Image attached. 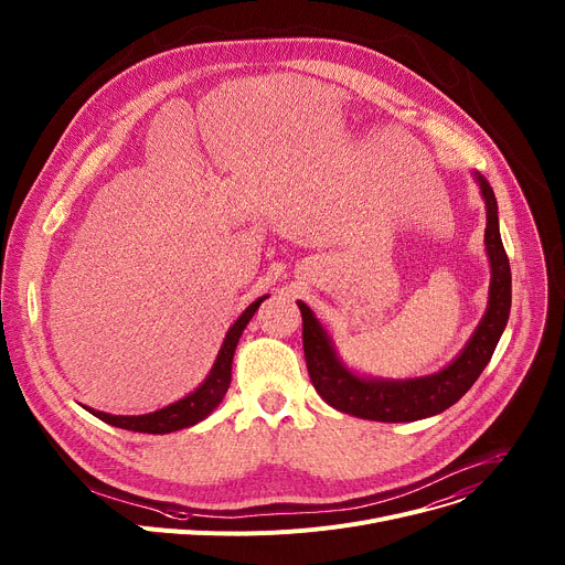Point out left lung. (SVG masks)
Here are the masks:
<instances>
[{"mask_svg":"<svg viewBox=\"0 0 565 565\" xmlns=\"http://www.w3.org/2000/svg\"><path fill=\"white\" fill-rule=\"evenodd\" d=\"M486 204V256L491 263L486 313L472 331L466 348L443 370L425 377L384 380L365 377L338 356L331 335L316 313L297 302L302 311V343L307 367L318 395L335 411L377 423H413L431 418L457 404L491 361L511 311V268L500 236L498 200L481 172H472Z\"/></svg>","mask_w":565,"mask_h":565,"instance_id":"obj_1","label":"left lung"}]
</instances>
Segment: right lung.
Here are the masks:
<instances>
[{"label": "right lung", "mask_w": 565, "mask_h": 565, "mask_svg": "<svg viewBox=\"0 0 565 565\" xmlns=\"http://www.w3.org/2000/svg\"><path fill=\"white\" fill-rule=\"evenodd\" d=\"M266 297L268 295L254 299V302L238 316V320L230 327L227 335H224V341L220 345V352L215 356L211 372L206 374V380L193 393H188L185 397H181L159 411L142 413V416H110V413L95 411L90 406H84V408L88 413H93L95 418L104 420L106 425L120 427L127 431H140V434H170V431H179V429L202 423L217 408L224 393H227V388L232 384V363H234L236 345L241 341L245 327L249 324L252 316L256 313V309L260 307V302Z\"/></svg>", "instance_id": "right-lung-1"}]
</instances>
